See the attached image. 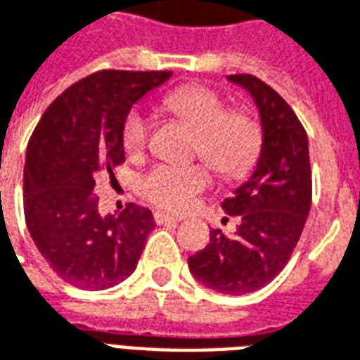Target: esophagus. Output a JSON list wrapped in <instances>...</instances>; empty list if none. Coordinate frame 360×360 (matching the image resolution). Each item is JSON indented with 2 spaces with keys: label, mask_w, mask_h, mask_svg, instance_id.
Segmentation results:
<instances>
[{
  "label": "esophagus",
  "mask_w": 360,
  "mask_h": 360,
  "mask_svg": "<svg viewBox=\"0 0 360 360\" xmlns=\"http://www.w3.org/2000/svg\"><path fill=\"white\" fill-rule=\"evenodd\" d=\"M154 221H156L158 226H162V224H177V221H181V218L172 216V214H165V212H156L154 214Z\"/></svg>",
  "instance_id": "esophagus-1"
}]
</instances>
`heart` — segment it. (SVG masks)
<instances>
[{
	"mask_svg": "<svg viewBox=\"0 0 360 360\" xmlns=\"http://www.w3.org/2000/svg\"><path fill=\"white\" fill-rule=\"evenodd\" d=\"M164 108L196 131L195 154L224 179H239L255 167L262 152V127L245 110H226V100L210 86L187 84L164 96ZM150 123L141 110L123 123V148L139 154L148 142ZM210 177L202 165H158L142 179V193L165 210L188 208Z\"/></svg>",
	"mask_w": 360,
	"mask_h": 360,
	"instance_id": "obj_1",
	"label": "heart"
}]
</instances>
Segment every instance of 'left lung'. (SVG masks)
<instances>
[{
  "label": "left lung",
  "instance_id": "left-lung-1",
  "mask_svg": "<svg viewBox=\"0 0 360 360\" xmlns=\"http://www.w3.org/2000/svg\"><path fill=\"white\" fill-rule=\"evenodd\" d=\"M247 90L262 123V152L249 179L221 202L241 224L233 235L212 229L210 243L188 257L202 285L224 295L258 291L283 270L301 239L312 200L309 139L289 103L252 75H229Z\"/></svg>",
  "mask_w": 360,
  "mask_h": 360
}]
</instances>
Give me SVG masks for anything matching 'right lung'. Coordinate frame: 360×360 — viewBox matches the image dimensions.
<instances>
[{
  "label": "right lung",
  "mask_w": 360,
  "mask_h": 360,
  "mask_svg": "<svg viewBox=\"0 0 360 360\" xmlns=\"http://www.w3.org/2000/svg\"><path fill=\"white\" fill-rule=\"evenodd\" d=\"M172 71H98L75 82L44 111L25 160V219L36 249L79 289H108L134 271L154 216L127 204L102 216L96 177L125 162L123 123L142 96Z\"/></svg>",
  "instance_id": "obj_1"
}]
</instances>
